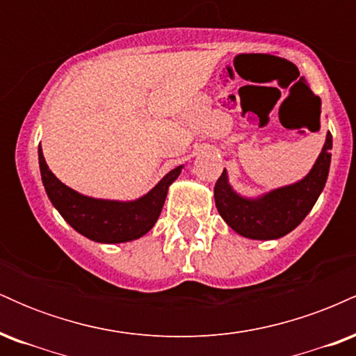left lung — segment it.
I'll return each mask as SVG.
<instances>
[{
    "mask_svg": "<svg viewBox=\"0 0 356 356\" xmlns=\"http://www.w3.org/2000/svg\"><path fill=\"white\" fill-rule=\"evenodd\" d=\"M332 147V134L328 132L316 162L301 181L277 187L257 197H244L232 189L227 170L224 169L214 187V201L220 218L244 238L261 241L283 238L300 226L325 189Z\"/></svg>",
    "mask_w": 356,
    "mask_h": 356,
    "instance_id": "8db88e82",
    "label": "left lung"
}]
</instances>
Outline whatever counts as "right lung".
<instances>
[{
	"label": "right lung",
	"mask_w": 356,
	"mask_h": 356,
	"mask_svg": "<svg viewBox=\"0 0 356 356\" xmlns=\"http://www.w3.org/2000/svg\"><path fill=\"white\" fill-rule=\"evenodd\" d=\"M38 162L44 191L61 218L81 236L105 244L129 243L152 229L164 207L167 191L184 167L179 165L165 174L161 182L142 197L134 201H112L90 197L65 186L47 165L42 145L38 147Z\"/></svg>",
	"instance_id": "right-lung-1"
}]
</instances>
